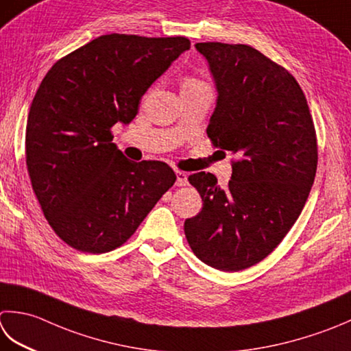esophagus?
<instances>
[{"label":"esophagus","mask_w":351,"mask_h":351,"mask_svg":"<svg viewBox=\"0 0 351 351\" xmlns=\"http://www.w3.org/2000/svg\"><path fill=\"white\" fill-rule=\"evenodd\" d=\"M176 185L178 187H184V185H187L189 181H187V173L185 171H181V170H176Z\"/></svg>","instance_id":"1"}]
</instances>
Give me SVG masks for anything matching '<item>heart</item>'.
<instances>
[{"label": "heart", "mask_w": 351, "mask_h": 351, "mask_svg": "<svg viewBox=\"0 0 351 351\" xmlns=\"http://www.w3.org/2000/svg\"><path fill=\"white\" fill-rule=\"evenodd\" d=\"M202 86H207L196 77H185L182 82V89H190V88H202Z\"/></svg>", "instance_id": "1"}]
</instances>
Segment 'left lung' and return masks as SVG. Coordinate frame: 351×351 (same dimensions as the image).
<instances>
[{
  "label": "left lung",
  "mask_w": 351,
  "mask_h": 351,
  "mask_svg": "<svg viewBox=\"0 0 351 351\" xmlns=\"http://www.w3.org/2000/svg\"><path fill=\"white\" fill-rule=\"evenodd\" d=\"M196 50L219 94L207 135L236 160L225 190L211 173L189 176L204 204L184 231L199 260L237 272L269 256L297 222L317 173V134L286 68L245 44L197 43Z\"/></svg>",
  "instance_id": "8db88e82"
}]
</instances>
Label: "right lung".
<instances>
[{"label": "right lung", "instance_id": "right-lung-1", "mask_svg": "<svg viewBox=\"0 0 351 351\" xmlns=\"http://www.w3.org/2000/svg\"><path fill=\"white\" fill-rule=\"evenodd\" d=\"M189 48L184 36L103 34L40 82L27 119V170L45 219L71 248H119L175 184L166 162L128 160L111 129L135 119L144 93Z\"/></svg>", "mask_w": 351, "mask_h": 351}]
</instances>
